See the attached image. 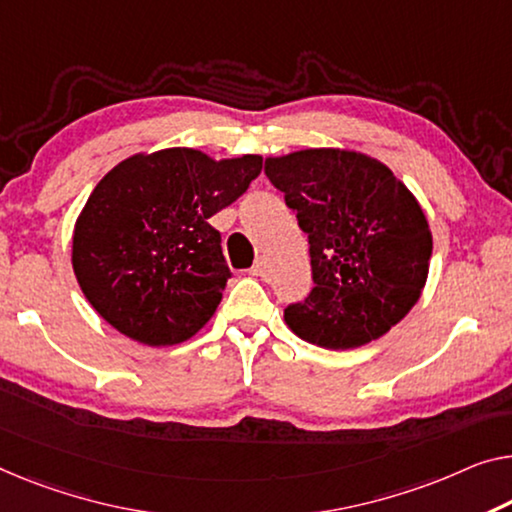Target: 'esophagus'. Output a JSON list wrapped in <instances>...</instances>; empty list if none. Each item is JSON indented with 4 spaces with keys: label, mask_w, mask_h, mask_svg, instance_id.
<instances>
[{
    "label": "esophagus",
    "mask_w": 512,
    "mask_h": 512,
    "mask_svg": "<svg viewBox=\"0 0 512 512\" xmlns=\"http://www.w3.org/2000/svg\"><path fill=\"white\" fill-rule=\"evenodd\" d=\"M266 259L264 257H257L255 259V264H253V269H250V276H257V278H262L264 273H266Z\"/></svg>",
    "instance_id": "34e87169"
}]
</instances>
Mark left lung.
<instances>
[{"mask_svg": "<svg viewBox=\"0 0 512 512\" xmlns=\"http://www.w3.org/2000/svg\"><path fill=\"white\" fill-rule=\"evenodd\" d=\"M264 172L308 234L315 287L285 322L326 349L377 340L411 310L427 280L432 234L407 186L379 160L345 149L266 158Z\"/></svg>", "mask_w": 512, "mask_h": 512, "instance_id": "8db88e82", "label": "left lung"}]
</instances>
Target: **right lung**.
Here are the masks:
<instances>
[{"mask_svg": "<svg viewBox=\"0 0 512 512\" xmlns=\"http://www.w3.org/2000/svg\"><path fill=\"white\" fill-rule=\"evenodd\" d=\"M259 172L262 156L216 163L183 147L112 167L73 232L75 278L98 315L149 347L193 338L232 278L209 218Z\"/></svg>", "mask_w": 512, "mask_h": 512, "instance_id": "obj_1", "label": "right lung"}]
</instances>
